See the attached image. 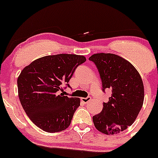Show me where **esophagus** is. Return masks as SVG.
I'll return each instance as SVG.
<instances>
[{
	"mask_svg": "<svg viewBox=\"0 0 158 158\" xmlns=\"http://www.w3.org/2000/svg\"><path fill=\"white\" fill-rule=\"evenodd\" d=\"M81 101L83 102H85V103H87L88 102H89V101L91 100V97L90 96H88L86 97V98H81Z\"/></svg>",
	"mask_w": 158,
	"mask_h": 158,
	"instance_id": "34e87169",
	"label": "esophagus"
}]
</instances>
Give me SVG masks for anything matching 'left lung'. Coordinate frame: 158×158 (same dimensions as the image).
Returning a JSON list of instances; mask_svg holds the SVG:
<instances>
[{
    "mask_svg": "<svg viewBox=\"0 0 158 158\" xmlns=\"http://www.w3.org/2000/svg\"><path fill=\"white\" fill-rule=\"evenodd\" d=\"M96 66L102 92L110 89L112 95L99 114L93 116L97 130L114 135L131 126L143 104L144 88L139 73L129 62L111 53H98L89 58Z\"/></svg>",
    "mask_w": 158,
    "mask_h": 158,
    "instance_id": "8db88e82",
    "label": "left lung"
}]
</instances>
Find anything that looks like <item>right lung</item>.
<instances>
[{
	"label": "right lung",
	"instance_id": "obj_1",
	"mask_svg": "<svg viewBox=\"0 0 158 158\" xmlns=\"http://www.w3.org/2000/svg\"><path fill=\"white\" fill-rule=\"evenodd\" d=\"M85 61V56L77 55L48 56L22 70L17 80L20 102L40 129L58 132L69 126L80 99L69 98L60 92L69 87L68 82L77 67Z\"/></svg>",
	"mask_w": 158,
	"mask_h": 158
}]
</instances>
